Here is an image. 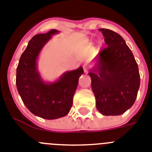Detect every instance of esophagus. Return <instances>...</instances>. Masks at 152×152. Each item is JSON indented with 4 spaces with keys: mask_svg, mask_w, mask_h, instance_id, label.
<instances>
[{
    "mask_svg": "<svg viewBox=\"0 0 152 152\" xmlns=\"http://www.w3.org/2000/svg\"><path fill=\"white\" fill-rule=\"evenodd\" d=\"M88 69H89V67L87 65H84L83 66V70L85 72H88Z\"/></svg>",
    "mask_w": 152,
    "mask_h": 152,
    "instance_id": "1",
    "label": "esophagus"
}]
</instances>
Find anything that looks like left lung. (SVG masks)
Here are the masks:
<instances>
[{"label":"left lung","instance_id":"left-lung-1","mask_svg":"<svg viewBox=\"0 0 152 152\" xmlns=\"http://www.w3.org/2000/svg\"><path fill=\"white\" fill-rule=\"evenodd\" d=\"M107 47L97 56L89 72L96 108L104 115H119L132 107L140 86L138 64L132 52L119 34L99 29Z\"/></svg>","mask_w":152,"mask_h":152}]
</instances>
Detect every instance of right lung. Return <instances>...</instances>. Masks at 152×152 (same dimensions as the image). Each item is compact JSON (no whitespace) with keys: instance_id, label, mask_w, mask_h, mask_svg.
I'll return each mask as SVG.
<instances>
[{"instance_id":"obj_1","label":"right lung","mask_w":152,"mask_h":152,"mask_svg":"<svg viewBox=\"0 0 152 152\" xmlns=\"http://www.w3.org/2000/svg\"><path fill=\"white\" fill-rule=\"evenodd\" d=\"M57 33L53 29L33 37L17 68L16 85L22 101L33 114L45 119H56L68 114L79 78L83 73L80 66L63 73L56 82L47 83L43 81L37 70V60L44 45Z\"/></svg>"}]
</instances>
